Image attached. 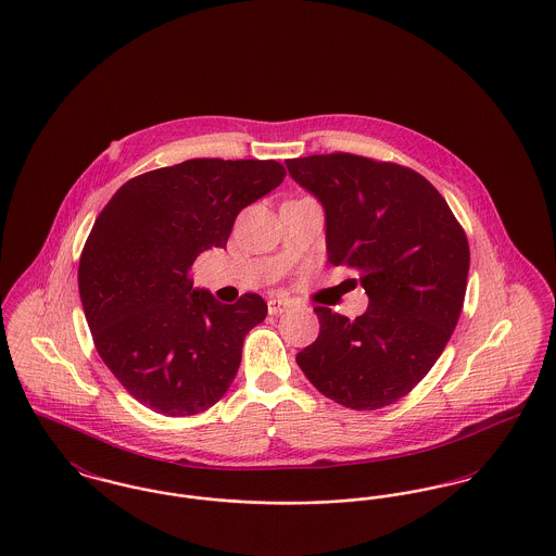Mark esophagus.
<instances>
[{
	"mask_svg": "<svg viewBox=\"0 0 556 556\" xmlns=\"http://www.w3.org/2000/svg\"><path fill=\"white\" fill-rule=\"evenodd\" d=\"M290 305H292L290 299H286V296H275V299L268 301V313H270V315H279V313H283Z\"/></svg>",
	"mask_w": 556,
	"mask_h": 556,
	"instance_id": "1",
	"label": "esophagus"
}]
</instances>
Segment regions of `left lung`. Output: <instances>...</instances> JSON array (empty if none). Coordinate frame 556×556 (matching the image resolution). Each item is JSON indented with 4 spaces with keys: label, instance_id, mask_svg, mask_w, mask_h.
Returning <instances> with one entry per match:
<instances>
[{
    "label": "left lung",
    "instance_id": "obj_1",
    "mask_svg": "<svg viewBox=\"0 0 556 556\" xmlns=\"http://www.w3.org/2000/svg\"><path fill=\"white\" fill-rule=\"evenodd\" d=\"M286 166L324 204L328 262L354 268L369 294L356 319L313 308L319 334L296 363L343 407H388L425 379L458 324L467 235L443 195L407 166L354 153Z\"/></svg>",
    "mask_w": 556,
    "mask_h": 556
}]
</instances>
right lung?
Returning a JSON list of instances; mask_svg holds the SVG:
<instances>
[{"instance_id": "right-lung-1", "label": "right lung", "mask_w": 556, "mask_h": 556, "mask_svg": "<svg viewBox=\"0 0 556 556\" xmlns=\"http://www.w3.org/2000/svg\"><path fill=\"white\" fill-rule=\"evenodd\" d=\"M283 177L275 160L195 157L129 179L98 215L78 262L85 317L104 365L155 414H200L230 388L268 307L251 292L217 303L191 266Z\"/></svg>"}]
</instances>
